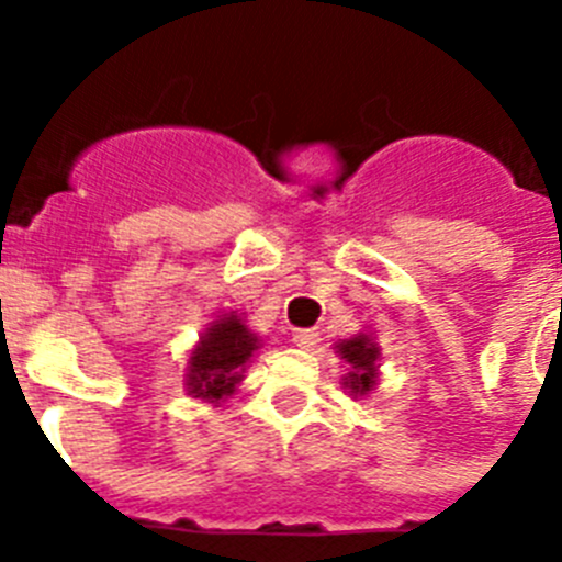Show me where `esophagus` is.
<instances>
[{
	"mask_svg": "<svg viewBox=\"0 0 562 562\" xmlns=\"http://www.w3.org/2000/svg\"><path fill=\"white\" fill-rule=\"evenodd\" d=\"M292 342H295L297 349H315L317 342H321V335L315 329H295L292 331Z\"/></svg>",
	"mask_w": 562,
	"mask_h": 562,
	"instance_id": "34e87169",
	"label": "esophagus"
}]
</instances>
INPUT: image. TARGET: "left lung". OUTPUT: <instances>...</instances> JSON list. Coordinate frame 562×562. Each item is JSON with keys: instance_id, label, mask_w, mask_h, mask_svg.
Segmentation results:
<instances>
[{"instance_id": "left-lung-1", "label": "left lung", "mask_w": 562, "mask_h": 562, "mask_svg": "<svg viewBox=\"0 0 562 562\" xmlns=\"http://www.w3.org/2000/svg\"><path fill=\"white\" fill-rule=\"evenodd\" d=\"M335 355L346 362V374H342L340 385L349 391V396L362 400V396L374 394L380 385V362L382 349L376 340L366 331H357L355 337L335 342Z\"/></svg>"}]
</instances>
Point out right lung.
Segmentation results:
<instances>
[{
	"label": "right lung",
	"mask_w": 562,
	"mask_h": 562,
	"mask_svg": "<svg viewBox=\"0 0 562 562\" xmlns=\"http://www.w3.org/2000/svg\"><path fill=\"white\" fill-rule=\"evenodd\" d=\"M261 349V337L247 326L245 315L225 312L207 324L196 346L188 355L186 385L191 400L220 405L236 394L238 382L245 380L252 355Z\"/></svg>",
	"instance_id": "add662e5"
}]
</instances>
